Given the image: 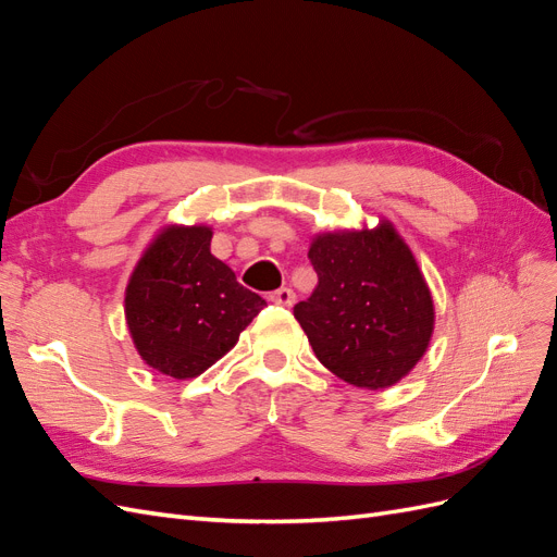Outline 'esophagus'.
<instances>
[{
    "instance_id": "1",
    "label": "esophagus",
    "mask_w": 557,
    "mask_h": 557,
    "mask_svg": "<svg viewBox=\"0 0 557 557\" xmlns=\"http://www.w3.org/2000/svg\"><path fill=\"white\" fill-rule=\"evenodd\" d=\"M269 299H272L274 305H278V307H293L295 305V293H293V288H278V290L269 295Z\"/></svg>"
}]
</instances>
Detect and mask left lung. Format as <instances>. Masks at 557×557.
<instances>
[{
  "label": "left lung",
  "instance_id": "obj_1",
  "mask_svg": "<svg viewBox=\"0 0 557 557\" xmlns=\"http://www.w3.org/2000/svg\"><path fill=\"white\" fill-rule=\"evenodd\" d=\"M309 260L318 285L293 313L315 358L369 391L407 376L430 344L434 307L393 225L323 234L311 244Z\"/></svg>",
  "mask_w": 557,
  "mask_h": 557
}]
</instances>
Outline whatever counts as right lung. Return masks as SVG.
Returning <instances> with one entry per match:
<instances>
[{
	"mask_svg": "<svg viewBox=\"0 0 557 557\" xmlns=\"http://www.w3.org/2000/svg\"><path fill=\"white\" fill-rule=\"evenodd\" d=\"M267 301L211 256L209 227H170L129 278L125 315L139 356L158 372L193 379L237 344Z\"/></svg>",
	"mask_w": 557,
	"mask_h": 557,
	"instance_id": "right-lung-1",
	"label": "right lung"
}]
</instances>
